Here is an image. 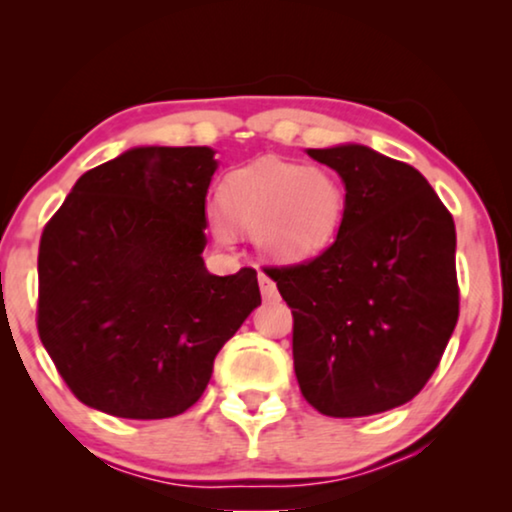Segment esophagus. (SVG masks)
<instances>
[{"label": "esophagus", "mask_w": 512, "mask_h": 512, "mask_svg": "<svg viewBox=\"0 0 512 512\" xmlns=\"http://www.w3.org/2000/svg\"><path fill=\"white\" fill-rule=\"evenodd\" d=\"M258 286H261V293L265 298H277V286H275V282H272V279L265 275V272H258Z\"/></svg>", "instance_id": "1"}]
</instances>
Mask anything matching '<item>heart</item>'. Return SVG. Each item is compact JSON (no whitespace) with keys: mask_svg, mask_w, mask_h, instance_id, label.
I'll use <instances>...</instances> for the list:
<instances>
[{"mask_svg":"<svg viewBox=\"0 0 512 512\" xmlns=\"http://www.w3.org/2000/svg\"><path fill=\"white\" fill-rule=\"evenodd\" d=\"M221 200L207 209L216 240L230 244L240 226L256 233L258 247L277 261H298L319 251L345 207L342 186L331 172L279 160H261L230 174Z\"/></svg>","mask_w":512,"mask_h":512,"instance_id":"obj_1","label":"heart"}]
</instances>
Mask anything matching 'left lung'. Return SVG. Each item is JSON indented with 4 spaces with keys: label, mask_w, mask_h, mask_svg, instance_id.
<instances>
[{
    "label": "left lung",
    "mask_w": 512,
    "mask_h": 512,
    "mask_svg": "<svg viewBox=\"0 0 512 512\" xmlns=\"http://www.w3.org/2000/svg\"><path fill=\"white\" fill-rule=\"evenodd\" d=\"M345 181L338 237L310 261L265 272L293 314V368L328 417L415 398L459 319L454 221L412 165L368 146L307 149Z\"/></svg>",
    "instance_id": "obj_1"
}]
</instances>
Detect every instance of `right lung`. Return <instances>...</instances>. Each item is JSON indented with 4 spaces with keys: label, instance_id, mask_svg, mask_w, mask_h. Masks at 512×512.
Returning a JSON list of instances; mask_svg holds the SVG:
<instances>
[{
    "label": "right lung",
    "instance_id": "obj_1",
    "mask_svg": "<svg viewBox=\"0 0 512 512\" xmlns=\"http://www.w3.org/2000/svg\"><path fill=\"white\" fill-rule=\"evenodd\" d=\"M207 146H139L76 181L39 242L37 328L72 394L125 419L186 412L261 305L254 268L209 275Z\"/></svg>",
    "mask_w": 512,
    "mask_h": 512
}]
</instances>
